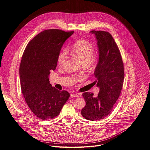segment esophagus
<instances>
[{
	"label": "esophagus",
	"mask_w": 150,
	"mask_h": 150,
	"mask_svg": "<svg viewBox=\"0 0 150 150\" xmlns=\"http://www.w3.org/2000/svg\"><path fill=\"white\" fill-rule=\"evenodd\" d=\"M71 98H74V97H79L80 96V94L79 93H76V94H74V93H71L70 95Z\"/></svg>",
	"instance_id": "1"
}]
</instances>
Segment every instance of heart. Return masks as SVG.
I'll use <instances>...</instances> for the list:
<instances>
[{
  "mask_svg": "<svg viewBox=\"0 0 150 150\" xmlns=\"http://www.w3.org/2000/svg\"><path fill=\"white\" fill-rule=\"evenodd\" d=\"M94 46L88 40L81 39L72 46L70 52L72 56L81 60L89 67L93 66L96 63L98 56L93 52ZM68 58V52L66 50H61L57 57V65L62 67Z\"/></svg>",
  "mask_w": 150,
  "mask_h": 150,
  "instance_id": "1",
  "label": "heart"
}]
</instances>
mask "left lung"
Instances as JSON below:
<instances>
[{
	"mask_svg": "<svg viewBox=\"0 0 150 150\" xmlns=\"http://www.w3.org/2000/svg\"><path fill=\"white\" fill-rule=\"evenodd\" d=\"M91 33L97 40L99 59L94 75L100 91L97 97L91 93L82 94L86 105L81 115L85 119L94 121L104 119L112 111L122 89L125 73L120 50L112 35L104 31Z\"/></svg>",
	"mask_w": 150,
	"mask_h": 150,
	"instance_id": "8db88e82",
	"label": "left lung"
}]
</instances>
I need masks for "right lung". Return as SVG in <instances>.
Returning a JSON list of instances; mask_svg holds the SVG:
<instances>
[{"mask_svg":"<svg viewBox=\"0 0 150 150\" xmlns=\"http://www.w3.org/2000/svg\"><path fill=\"white\" fill-rule=\"evenodd\" d=\"M74 31L46 30L27 45L19 67L21 88L31 112L41 120L57 116L69 93L52 87L49 76L57 66V57L65 41Z\"/></svg>","mask_w":150,"mask_h":150,"instance_id":"1","label":"right lung"}]
</instances>
